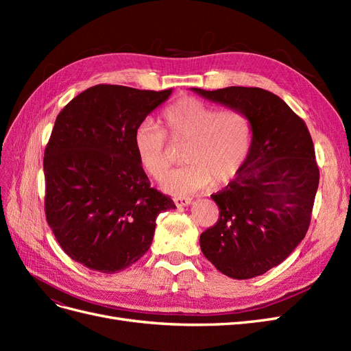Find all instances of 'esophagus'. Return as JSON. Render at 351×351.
<instances>
[{"mask_svg": "<svg viewBox=\"0 0 351 351\" xmlns=\"http://www.w3.org/2000/svg\"><path fill=\"white\" fill-rule=\"evenodd\" d=\"M174 202H176V205L178 206V208H183V206H189L190 204H192V197H176L174 199Z\"/></svg>", "mask_w": 351, "mask_h": 351, "instance_id": "34e87169", "label": "esophagus"}]
</instances>
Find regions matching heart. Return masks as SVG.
Instances as JSON below:
<instances>
[{
  "mask_svg": "<svg viewBox=\"0 0 351 351\" xmlns=\"http://www.w3.org/2000/svg\"><path fill=\"white\" fill-rule=\"evenodd\" d=\"M169 136L186 141L182 168L162 183L171 195H189L208 187L226 184L244 165L252 146V124L237 110L219 111L215 105L193 97L176 101L164 111ZM137 161L151 177L162 178L169 168L167 134L152 120H143L133 132Z\"/></svg>",
  "mask_w": 351,
  "mask_h": 351,
  "instance_id": "b5f03b06",
  "label": "heart"
}]
</instances>
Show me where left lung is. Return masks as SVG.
<instances>
[{
  "label": "left lung",
  "mask_w": 351,
  "mask_h": 351,
  "mask_svg": "<svg viewBox=\"0 0 351 351\" xmlns=\"http://www.w3.org/2000/svg\"><path fill=\"white\" fill-rule=\"evenodd\" d=\"M192 90L244 112L252 124L246 162L210 196L219 218L200 234V249L230 278L258 277L289 258L309 228L319 184L311 133L289 105L265 89Z\"/></svg>",
  "instance_id": "8db88e82"
}]
</instances>
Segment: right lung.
Returning <instances> with one entry per match:
<instances>
[{"label":"right lung","instance_id":"right-lung-1","mask_svg":"<svg viewBox=\"0 0 351 351\" xmlns=\"http://www.w3.org/2000/svg\"><path fill=\"white\" fill-rule=\"evenodd\" d=\"M173 89L97 84L58 114L45 149V214L61 249L115 274L149 250L156 217L176 205L151 187L133 132Z\"/></svg>","mask_w":351,"mask_h":351}]
</instances>
